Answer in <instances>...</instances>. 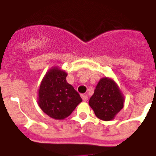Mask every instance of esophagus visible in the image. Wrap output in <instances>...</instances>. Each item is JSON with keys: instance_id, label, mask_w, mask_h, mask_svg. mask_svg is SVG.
<instances>
[{"instance_id": "1", "label": "esophagus", "mask_w": 156, "mask_h": 156, "mask_svg": "<svg viewBox=\"0 0 156 156\" xmlns=\"http://www.w3.org/2000/svg\"><path fill=\"white\" fill-rule=\"evenodd\" d=\"M81 98H82V99H83V100L84 101H87V95H83H83L81 96Z\"/></svg>"}]
</instances>
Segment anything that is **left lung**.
Returning <instances> with one entry per match:
<instances>
[{
	"label": "left lung",
	"instance_id": "left-lung-1",
	"mask_svg": "<svg viewBox=\"0 0 156 156\" xmlns=\"http://www.w3.org/2000/svg\"><path fill=\"white\" fill-rule=\"evenodd\" d=\"M88 103L97 117L108 122L114 119L123 108L124 97L112 79L102 78L98 82Z\"/></svg>",
	"mask_w": 156,
	"mask_h": 156
}]
</instances>
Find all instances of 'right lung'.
Here are the masks:
<instances>
[{
    "label": "right lung",
    "instance_id": "obj_1",
    "mask_svg": "<svg viewBox=\"0 0 156 156\" xmlns=\"http://www.w3.org/2000/svg\"><path fill=\"white\" fill-rule=\"evenodd\" d=\"M67 73L54 67L46 73L38 93L41 110L55 120H63L72 113L83 100L71 84L67 83Z\"/></svg>",
    "mask_w": 156,
    "mask_h": 156
}]
</instances>
